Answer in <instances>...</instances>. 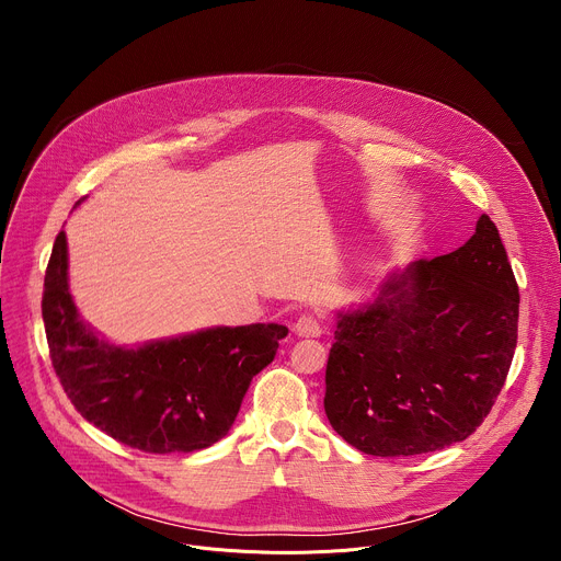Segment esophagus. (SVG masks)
Masks as SVG:
<instances>
[{"label": "esophagus", "mask_w": 561, "mask_h": 561, "mask_svg": "<svg viewBox=\"0 0 561 561\" xmlns=\"http://www.w3.org/2000/svg\"><path fill=\"white\" fill-rule=\"evenodd\" d=\"M293 329L299 337H319V335H322V327H319L317 317H312V314H301Z\"/></svg>", "instance_id": "1"}]
</instances>
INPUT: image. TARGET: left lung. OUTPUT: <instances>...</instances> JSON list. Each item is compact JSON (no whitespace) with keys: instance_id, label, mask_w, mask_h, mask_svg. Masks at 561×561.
Returning a JSON list of instances; mask_svg holds the SVG:
<instances>
[{"instance_id":"left-lung-1","label":"left lung","mask_w":561,"mask_h":561,"mask_svg":"<svg viewBox=\"0 0 561 561\" xmlns=\"http://www.w3.org/2000/svg\"><path fill=\"white\" fill-rule=\"evenodd\" d=\"M519 288L489 215L457 251L390 273L337 312L324 409L351 446L409 457L463 442L491 413L517 346Z\"/></svg>"}]
</instances>
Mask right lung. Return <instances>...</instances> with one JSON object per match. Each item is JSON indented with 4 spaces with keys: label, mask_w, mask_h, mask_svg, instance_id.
Returning <instances> with one entry per match:
<instances>
[{
    "label": "right lung",
    "mask_w": 561,
    "mask_h": 561,
    "mask_svg": "<svg viewBox=\"0 0 561 561\" xmlns=\"http://www.w3.org/2000/svg\"><path fill=\"white\" fill-rule=\"evenodd\" d=\"M42 317L53 368L77 413L113 439L159 455L219 442L253 377L288 335L282 324L215 327L135 348L115 346L79 317L68 290L64 230L46 268Z\"/></svg>",
    "instance_id": "obj_1"
}]
</instances>
